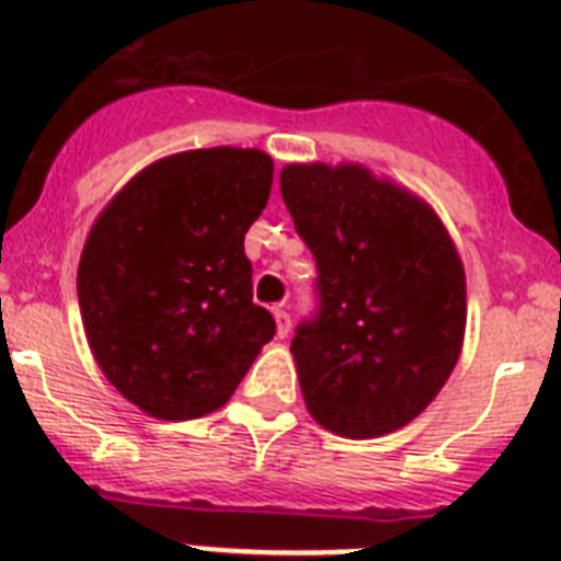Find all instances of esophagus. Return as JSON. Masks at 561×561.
Masks as SVG:
<instances>
[{
	"instance_id": "34e87169",
	"label": "esophagus",
	"mask_w": 561,
	"mask_h": 561,
	"mask_svg": "<svg viewBox=\"0 0 561 561\" xmlns=\"http://www.w3.org/2000/svg\"><path fill=\"white\" fill-rule=\"evenodd\" d=\"M273 319H276V333H279V339H285L290 333V313L285 305H276L273 308Z\"/></svg>"
}]
</instances>
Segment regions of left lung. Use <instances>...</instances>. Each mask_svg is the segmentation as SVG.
Here are the masks:
<instances>
[{"mask_svg": "<svg viewBox=\"0 0 561 561\" xmlns=\"http://www.w3.org/2000/svg\"><path fill=\"white\" fill-rule=\"evenodd\" d=\"M282 199L317 262L290 353L310 416L347 439L408 425L462 351V259L425 202L359 164H288Z\"/></svg>", "mask_w": 561, "mask_h": 561, "instance_id": "left-lung-1", "label": "left lung"}]
</instances>
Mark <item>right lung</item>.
I'll return each instance as SVG.
<instances>
[{
  "label": "right lung",
  "mask_w": 561,
  "mask_h": 561,
  "mask_svg": "<svg viewBox=\"0 0 561 561\" xmlns=\"http://www.w3.org/2000/svg\"><path fill=\"white\" fill-rule=\"evenodd\" d=\"M271 185L262 150H187L130 179L93 225L77 273L84 333L150 416L222 408L276 333L244 256Z\"/></svg>",
  "instance_id": "right-lung-1"
}]
</instances>
